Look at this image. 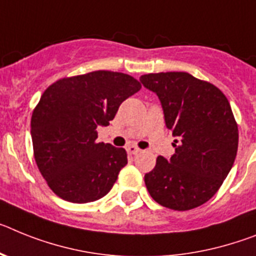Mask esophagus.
Listing matches in <instances>:
<instances>
[{
    "label": "esophagus",
    "mask_w": 256,
    "mask_h": 256,
    "mask_svg": "<svg viewBox=\"0 0 256 256\" xmlns=\"http://www.w3.org/2000/svg\"><path fill=\"white\" fill-rule=\"evenodd\" d=\"M126 150H128V154H138V153L142 152V150H139V148H138L136 146H128V148H126Z\"/></svg>",
    "instance_id": "obj_1"
}]
</instances>
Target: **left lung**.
Returning <instances> with one entry per match:
<instances>
[{"label": "left lung", "mask_w": 256, "mask_h": 256, "mask_svg": "<svg viewBox=\"0 0 256 256\" xmlns=\"http://www.w3.org/2000/svg\"><path fill=\"white\" fill-rule=\"evenodd\" d=\"M161 100L168 128L176 139L170 160L158 156L144 182L150 197L171 210L198 208L218 192L238 148V126L226 95L186 72L140 77Z\"/></svg>", "instance_id": "8db88e82"}]
</instances>
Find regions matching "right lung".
<instances>
[{
    "instance_id": "1",
    "label": "right lung",
    "mask_w": 256,
    "mask_h": 256,
    "mask_svg": "<svg viewBox=\"0 0 256 256\" xmlns=\"http://www.w3.org/2000/svg\"><path fill=\"white\" fill-rule=\"evenodd\" d=\"M125 73L95 70L48 86L30 118L33 154L50 190L73 204L102 198L128 164L124 148L98 143L122 102L140 90Z\"/></svg>"
}]
</instances>
